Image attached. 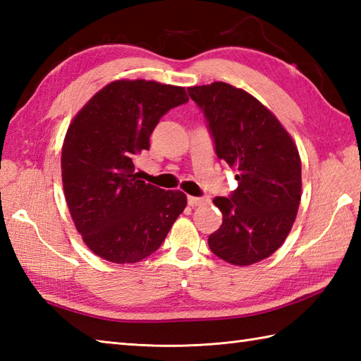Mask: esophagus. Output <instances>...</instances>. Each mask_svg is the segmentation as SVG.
Returning a JSON list of instances; mask_svg holds the SVG:
<instances>
[{"label":"esophagus","instance_id":"esophagus-1","mask_svg":"<svg viewBox=\"0 0 361 361\" xmlns=\"http://www.w3.org/2000/svg\"><path fill=\"white\" fill-rule=\"evenodd\" d=\"M206 200L204 198H198V197H188V203L189 206H192V208H195V206H200L203 204Z\"/></svg>","mask_w":361,"mask_h":361}]
</instances>
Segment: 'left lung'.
I'll use <instances>...</instances> for the list:
<instances>
[{
    "instance_id": "8db88e82",
    "label": "left lung",
    "mask_w": 361,
    "mask_h": 361,
    "mask_svg": "<svg viewBox=\"0 0 361 361\" xmlns=\"http://www.w3.org/2000/svg\"><path fill=\"white\" fill-rule=\"evenodd\" d=\"M204 111L219 159L237 172L231 197H216L224 224L209 235L217 257L247 267L287 239L301 203V158L279 119L242 88L225 82L190 87Z\"/></svg>"
}]
</instances>
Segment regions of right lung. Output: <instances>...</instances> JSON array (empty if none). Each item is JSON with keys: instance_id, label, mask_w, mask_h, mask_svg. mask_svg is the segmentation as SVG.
Segmentation results:
<instances>
[{"instance_id": "1", "label": "right lung", "mask_w": 361, "mask_h": 361, "mask_svg": "<svg viewBox=\"0 0 361 361\" xmlns=\"http://www.w3.org/2000/svg\"><path fill=\"white\" fill-rule=\"evenodd\" d=\"M189 101L183 87L113 80L73 118L62 145L65 200L82 240L113 264H135L164 242L185 211L181 190L140 180L133 159L161 116Z\"/></svg>"}]
</instances>
